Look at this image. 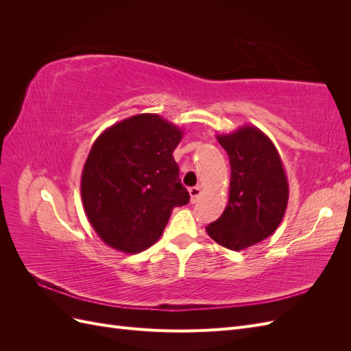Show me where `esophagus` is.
Segmentation results:
<instances>
[{
    "label": "esophagus",
    "mask_w": 351,
    "mask_h": 351,
    "mask_svg": "<svg viewBox=\"0 0 351 351\" xmlns=\"http://www.w3.org/2000/svg\"><path fill=\"white\" fill-rule=\"evenodd\" d=\"M189 193H190V200H192V204H195V202L199 199L202 190H200L199 186H195V187L189 189Z\"/></svg>",
    "instance_id": "1"
}]
</instances>
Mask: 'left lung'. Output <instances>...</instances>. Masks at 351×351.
Instances as JSON below:
<instances>
[{
    "label": "left lung",
    "mask_w": 351,
    "mask_h": 351,
    "mask_svg": "<svg viewBox=\"0 0 351 351\" xmlns=\"http://www.w3.org/2000/svg\"><path fill=\"white\" fill-rule=\"evenodd\" d=\"M217 139L230 158V196L206 231L222 247L240 252L278 228L289 204V180L277 147L258 127L243 125Z\"/></svg>",
    "instance_id": "left-lung-1"
}]
</instances>
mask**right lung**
I'll list each match as a JSON object with an SVG mask.
<instances>
[{"mask_svg": "<svg viewBox=\"0 0 351 351\" xmlns=\"http://www.w3.org/2000/svg\"><path fill=\"white\" fill-rule=\"evenodd\" d=\"M183 130L158 114H137L102 132L82 171V202L99 239L124 253L151 247L176 206L190 196L173 152Z\"/></svg>", "mask_w": 351, "mask_h": 351, "instance_id": "obj_1", "label": "right lung"}]
</instances>
